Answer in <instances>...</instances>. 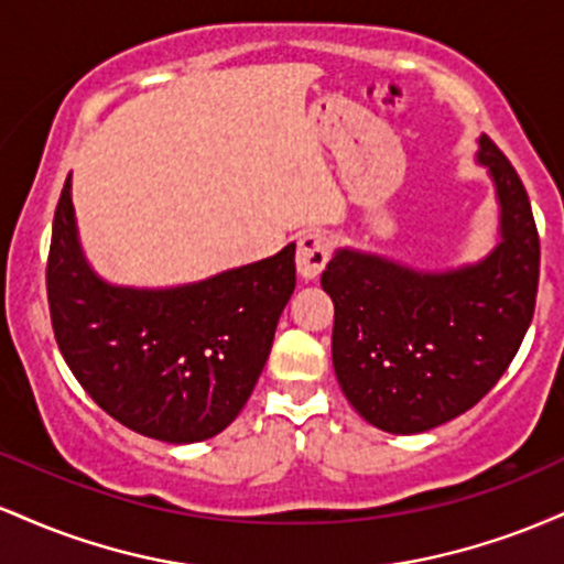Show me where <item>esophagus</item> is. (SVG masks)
I'll use <instances>...</instances> for the list:
<instances>
[{
  "mask_svg": "<svg viewBox=\"0 0 564 564\" xmlns=\"http://www.w3.org/2000/svg\"><path fill=\"white\" fill-rule=\"evenodd\" d=\"M328 257H332V238L321 230L304 232L296 243V270L304 281L318 278L321 270L326 268Z\"/></svg>",
  "mask_w": 564,
  "mask_h": 564,
  "instance_id": "obj_1",
  "label": "esophagus"
}]
</instances>
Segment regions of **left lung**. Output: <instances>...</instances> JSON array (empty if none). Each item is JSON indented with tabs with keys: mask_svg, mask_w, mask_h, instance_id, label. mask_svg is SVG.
Instances as JSON below:
<instances>
[{
	"mask_svg": "<svg viewBox=\"0 0 564 564\" xmlns=\"http://www.w3.org/2000/svg\"><path fill=\"white\" fill-rule=\"evenodd\" d=\"M501 206V243L482 262L419 273L339 249L321 275L334 302L332 358L368 424L416 435L462 416L503 377L533 321L541 241L520 174L482 134Z\"/></svg>",
	"mask_w": 564,
	"mask_h": 564,
	"instance_id": "left-lung-1",
	"label": "left lung"
}]
</instances>
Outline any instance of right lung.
<instances>
[{"label":"right lung","mask_w":564,"mask_h":564,"mask_svg":"<svg viewBox=\"0 0 564 564\" xmlns=\"http://www.w3.org/2000/svg\"><path fill=\"white\" fill-rule=\"evenodd\" d=\"M296 246L177 289L111 286L76 236L70 174L53 219L47 302L55 341L108 416L164 443L215 437L254 390L296 286Z\"/></svg>","instance_id":"add662e5"}]
</instances>
